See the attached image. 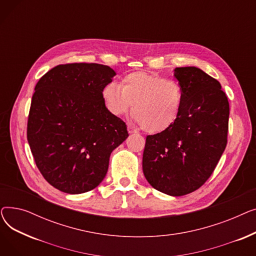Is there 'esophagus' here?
Instances as JSON below:
<instances>
[{
	"label": "esophagus",
	"mask_w": 256,
	"mask_h": 256,
	"mask_svg": "<svg viewBox=\"0 0 256 256\" xmlns=\"http://www.w3.org/2000/svg\"><path fill=\"white\" fill-rule=\"evenodd\" d=\"M128 130L130 134H135V132H137V130L134 128L132 126H128Z\"/></svg>",
	"instance_id": "34e87169"
}]
</instances>
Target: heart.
I'll return each instance as SVG.
<instances>
[{"label":"heart","instance_id":"1","mask_svg":"<svg viewBox=\"0 0 256 256\" xmlns=\"http://www.w3.org/2000/svg\"><path fill=\"white\" fill-rule=\"evenodd\" d=\"M102 98L106 109L116 116L132 108L134 118L140 128L146 132L158 134L171 128L178 119L184 96L176 80L135 72L124 76L119 85H106Z\"/></svg>","mask_w":256,"mask_h":256}]
</instances>
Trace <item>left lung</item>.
Returning a JSON list of instances; mask_svg holds the SVG:
<instances>
[{"label":"left lung","instance_id":"left-lung-1","mask_svg":"<svg viewBox=\"0 0 256 256\" xmlns=\"http://www.w3.org/2000/svg\"><path fill=\"white\" fill-rule=\"evenodd\" d=\"M182 90L178 119L168 130L146 137L143 173L156 190L182 196L212 176L225 150L230 102L216 78L197 67H176Z\"/></svg>","mask_w":256,"mask_h":256}]
</instances>
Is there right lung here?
Masks as SVG:
<instances>
[{
    "label": "right lung",
    "mask_w": 256,
    "mask_h": 256,
    "mask_svg": "<svg viewBox=\"0 0 256 256\" xmlns=\"http://www.w3.org/2000/svg\"><path fill=\"white\" fill-rule=\"evenodd\" d=\"M115 74L96 63L60 64L35 86L26 138L40 173L64 193L98 186L111 152L128 136L124 121L109 112L102 98Z\"/></svg>",
    "instance_id": "right-lung-1"
}]
</instances>
